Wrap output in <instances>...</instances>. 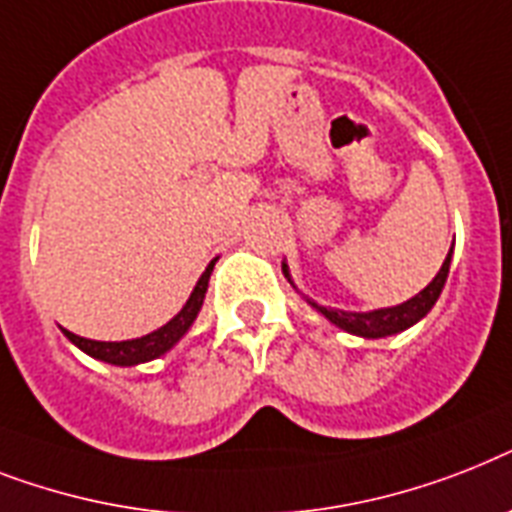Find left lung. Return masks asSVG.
<instances>
[{
    "label": "left lung",
    "instance_id": "1",
    "mask_svg": "<svg viewBox=\"0 0 512 512\" xmlns=\"http://www.w3.org/2000/svg\"><path fill=\"white\" fill-rule=\"evenodd\" d=\"M449 261H452V248H449L447 259L441 264L439 275L433 277L423 290H420L418 296H412L410 301H404L399 306H388V309H375V312H341V309H327V306L314 304L312 298H306L309 304L317 309L320 314H325L327 320L338 325L341 330L351 335H362V338H386V335L402 333L407 327H412L415 322H420L425 314L431 312L433 304L439 301L441 288H444V282H447L449 275ZM282 272L290 280L288 275V264H282ZM293 282V280H290Z\"/></svg>",
    "mask_w": 512,
    "mask_h": 512
}]
</instances>
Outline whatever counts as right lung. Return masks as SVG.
<instances>
[{
    "label": "right lung",
    "instance_id": "add662e5",
    "mask_svg": "<svg viewBox=\"0 0 512 512\" xmlns=\"http://www.w3.org/2000/svg\"><path fill=\"white\" fill-rule=\"evenodd\" d=\"M214 264L216 259L208 264L206 272H203L200 280L195 282V288H192L187 304L182 306V312H179L174 320L166 322L163 327L153 330V333L142 335V338H132V341H92V338H81V335L71 333V330H63L65 338L71 343H76V346H79L84 354H89V357L118 367H134L142 365V362H150V359L163 357L166 351L174 349V346L182 341V335L190 330L195 317H198L200 306H203V298H206L208 277L214 272Z\"/></svg>",
    "mask_w": 512,
    "mask_h": 512
}]
</instances>
